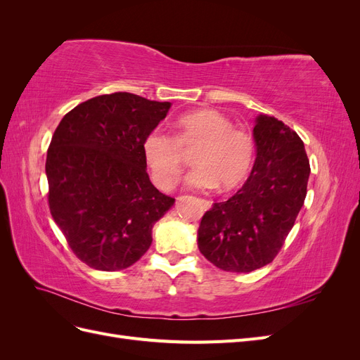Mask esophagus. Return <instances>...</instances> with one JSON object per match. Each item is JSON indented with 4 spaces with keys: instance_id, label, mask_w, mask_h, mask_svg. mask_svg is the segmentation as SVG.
Instances as JSON below:
<instances>
[{
    "instance_id": "esophagus-1",
    "label": "esophagus",
    "mask_w": 360,
    "mask_h": 360,
    "mask_svg": "<svg viewBox=\"0 0 360 360\" xmlns=\"http://www.w3.org/2000/svg\"><path fill=\"white\" fill-rule=\"evenodd\" d=\"M201 202H202V207H204V209H212L213 202H212L210 200H201Z\"/></svg>"
}]
</instances>
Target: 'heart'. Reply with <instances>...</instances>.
Segmentation results:
<instances>
[{"instance_id": "obj_1", "label": "heart", "mask_w": 360, "mask_h": 360, "mask_svg": "<svg viewBox=\"0 0 360 360\" xmlns=\"http://www.w3.org/2000/svg\"><path fill=\"white\" fill-rule=\"evenodd\" d=\"M195 151L193 171L186 177L189 188L231 191L250 172L255 141L246 129L234 127L225 114L200 110L183 115L176 123V136L153 129L143 141V156L150 177L162 191L176 184L184 163V153Z\"/></svg>"}]
</instances>
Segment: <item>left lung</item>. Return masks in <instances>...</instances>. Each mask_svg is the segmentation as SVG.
<instances>
[{
	"label": "left lung",
	"instance_id": "obj_1",
	"mask_svg": "<svg viewBox=\"0 0 360 360\" xmlns=\"http://www.w3.org/2000/svg\"><path fill=\"white\" fill-rule=\"evenodd\" d=\"M257 158L248 181L202 216L198 248L225 271L249 274L271 263L302 209L309 160L299 135L275 117L255 118Z\"/></svg>",
	"mask_w": 360,
	"mask_h": 360
}]
</instances>
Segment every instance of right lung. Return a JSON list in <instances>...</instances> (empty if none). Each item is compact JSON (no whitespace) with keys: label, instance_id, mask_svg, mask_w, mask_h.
I'll use <instances>...</instances> for the list:
<instances>
[{"label":"right lung","instance_id":"obj_1","mask_svg":"<svg viewBox=\"0 0 360 360\" xmlns=\"http://www.w3.org/2000/svg\"><path fill=\"white\" fill-rule=\"evenodd\" d=\"M169 108L132 93L103 94L75 106L53 132L49 210L73 254L91 269L135 264L176 201L151 184L143 156L146 135Z\"/></svg>","mask_w":360,"mask_h":360}]
</instances>
